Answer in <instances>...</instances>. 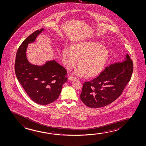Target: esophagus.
Here are the masks:
<instances>
[{
	"instance_id": "obj_1",
	"label": "esophagus",
	"mask_w": 146,
	"mask_h": 146,
	"mask_svg": "<svg viewBox=\"0 0 146 146\" xmlns=\"http://www.w3.org/2000/svg\"><path fill=\"white\" fill-rule=\"evenodd\" d=\"M76 79V78L73 77V76H70L68 77V80L69 81H73V80H74Z\"/></svg>"
}]
</instances>
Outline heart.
Masks as SVG:
<instances>
[{
    "instance_id": "b5f03b06",
    "label": "heart",
    "mask_w": 146,
    "mask_h": 146,
    "mask_svg": "<svg viewBox=\"0 0 146 146\" xmlns=\"http://www.w3.org/2000/svg\"><path fill=\"white\" fill-rule=\"evenodd\" d=\"M108 56L106 48L93 41L79 42L63 51V59L68 69L72 70L80 59L74 74L80 77L86 74L89 77L98 75L104 67Z\"/></svg>"
}]
</instances>
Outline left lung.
Returning <instances> with one entry per match:
<instances>
[{
    "label": "left lung",
    "instance_id": "obj_1",
    "mask_svg": "<svg viewBox=\"0 0 146 146\" xmlns=\"http://www.w3.org/2000/svg\"><path fill=\"white\" fill-rule=\"evenodd\" d=\"M133 70L128 54L122 62L107 66L95 78L83 84L82 101L91 108L106 106L117 99L131 80Z\"/></svg>",
    "mask_w": 146,
    "mask_h": 146
}]
</instances>
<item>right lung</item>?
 I'll return each instance as SVG.
<instances>
[{
	"mask_svg": "<svg viewBox=\"0 0 146 146\" xmlns=\"http://www.w3.org/2000/svg\"><path fill=\"white\" fill-rule=\"evenodd\" d=\"M43 30L36 31L23 42L16 54L15 70L18 81L31 99L38 104L47 105L58 98L62 85L68 80V72L54 60L42 66L33 65L28 60V44L34 41Z\"/></svg>",
	"mask_w": 146,
	"mask_h": 146,
	"instance_id": "right-lung-1",
	"label": "right lung"
}]
</instances>
